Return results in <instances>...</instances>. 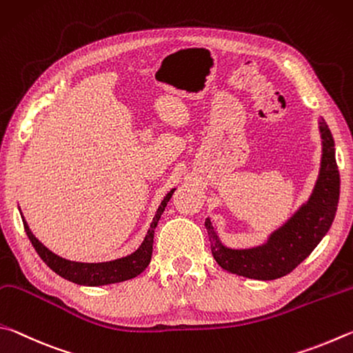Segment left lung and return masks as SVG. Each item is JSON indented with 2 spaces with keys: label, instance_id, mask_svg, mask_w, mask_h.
Instances as JSON below:
<instances>
[{
  "label": "left lung",
  "instance_id": "obj_1",
  "mask_svg": "<svg viewBox=\"0 0 353 353\" xmlns=\"http://www.w3.org/2000/svg\"><path fill=\"white\" fill-rule=\"evenodd\" d=\"M318 125L323 154L312 194L263 243L251 248H230L221 242L211 219H206L214 259L228 273L257 281L285 276L310 256L330 230L339 200V172L330 128L323 117H319Z\"/></svg>",
  "mask_w": 353,
  "mask_h": 353
}]
</instances>
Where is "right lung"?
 Listing matches in <instances>:
<instances>
[{"mask_svg":"<svg viewBox=\"0 0 353 353\" xmlns=\"http://www.w3.org/2000/svg\"><path fill=\"white\" fill-rule=\"evenodd\" d=\"M173 192H175V189H172L170 192L164 196V200L161 201L157 212H154L150 228H148V231L145 234L144 240H142V243L139 245V248L134 252H132V254L121 259H114V261H108V262H97V263L74 262L57 256L51 250H48L46 246L34 236L32 231L29 230V225L28 221L24 220L23 214H21V219H23L24 231H26L30 243H32L35 251L39 252L41 261L45 262L48 267L54 271V273H57L66 281L77 283V285H86V287L110 285V283H117V282L133 279V277L139 276L142 271L147 268V265L150 263L152 251H153L154 228H157L161 215H163L167 203H169V200L172 199Z\"/></svg>","mask_w":353,"mask_h":353,"instance_id":"obj_1","label":"right lung"}]
</instances>
